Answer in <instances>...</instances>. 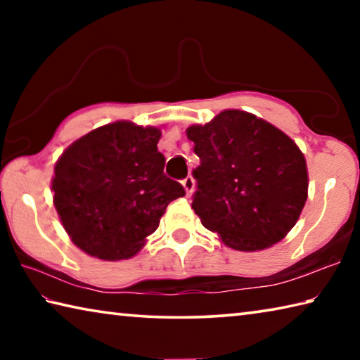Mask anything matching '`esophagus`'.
Segmentation results:
<instances>
[{"instance_id": "obj_1", "label": "esophagus", "mask_w": 360, "mask_h": 360, "mask_svg": "<svg viewBox=\"0 0 360 360\" xmlns=\"http://www.w3.org/2000/svg\"><path fill=\"white\" fill-rule=\"evenodd\" d=\"M182 186H184V188H186V193L191 195L193 192V186H195L192 176H187L186 179H182Z\"/></svg>"}]
</instances>
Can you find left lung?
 <instances>
[{
  "label": "left lung",
  "mask_w": 360,
  "mask_h": 360,
  "mask_svg": "<svg viewBox=\"0 0 360 360\" xmlns=\"http://www.w3.org/2000/svg\"><path fill=\"white\" fill-rule=\"evenodd\" d=\"M187 136L200 165L192 210L236 251H260L294 227L308 197L304 157L281 130L229 109Z\"/></svg>",
  "instance_id": "obj_1"
}]
</instances>
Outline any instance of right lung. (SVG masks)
Wrapping results in <instances>:
<instances>
[{"instance_id":"1","label":"right lung","mask_w":360,"mask_h":360,"mask_svg":"<svg viewBox=\"0 0 360 360\" xmlns=\"http://www.w3.org/2000/svg\"><path fill=\"white\" fill-rule=\"evenodd\" d=\"M160 136L154 127L114 122L77 139L58 158L53 205L84 252L103 260L133 257L169 202L186 195L163 173Z\"/></svg>"}]
</instances>
